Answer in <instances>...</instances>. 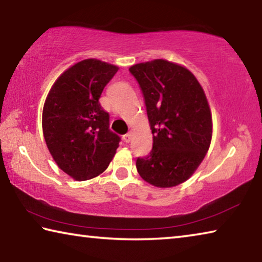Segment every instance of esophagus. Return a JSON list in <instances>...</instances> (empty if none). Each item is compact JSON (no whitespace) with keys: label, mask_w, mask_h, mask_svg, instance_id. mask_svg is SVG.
I'll list each match as a JSON object with an SVG mask.
<instances>
[{"label":"esophagus","mask_w":262,"mask_h":262,"mask_svg":"<svg viewBox=\"0 0 262 262\" xmlns=\"http://www.w3.org/2000/svg\"><path fill=\"white\" fill-rule=\"evenodd\" d=\"M122 139H123V141L126 142V143H129V142H130V139H132L130 133H127V134L123 135V136H122Z\"/></svg>","instance_id":"1"}]
</instances>
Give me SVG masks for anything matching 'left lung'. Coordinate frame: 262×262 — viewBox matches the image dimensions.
<instances>
[{
    "label": "left lung",
    "mask_w": 262,
    "mask_h": 262,
    "mask_svg": "<svg viewBox=\"0 0 262 262\" xmlns=\"http://www.w3.org/2000/svg\"><path fill=\"white\" fill-rule=\"evenodd\" d=\"M129 72L143 94L154 136L150 154L136 159L137 172L156 187H173L194 173L209 149L206 95L188 69L166 60L137 63Z\"/></svg>",
    "instance_id": "8db88e82"
}]
</instances>
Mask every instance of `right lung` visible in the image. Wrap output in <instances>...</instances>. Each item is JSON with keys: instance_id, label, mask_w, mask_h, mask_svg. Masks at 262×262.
Segmentation results:
<instances>
[{"instance_id": "1", "label": "right lung", "mask_w": 262, "mask_h": 262, "mask_svg": "<svg viewBox=\"0 0 262 262\" xmlns=\"http://www.w3.org/2000/svg\"><path fill=\"white\" fill-rule=\"evenodd\" d=\"M118 69L96 59L83 60L66 70L48 92L43 137L57 166L75 180L103 173L119 147L120 136L110 129V114L99 104Z\"/></svg>"}]
</instances>
